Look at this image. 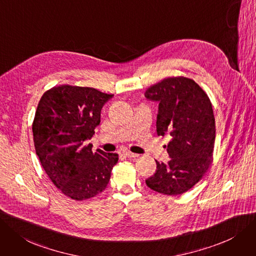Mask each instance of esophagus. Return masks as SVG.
Wrapping results in <instances>:
<instances>
[{
  "instance_id": "esophagus-1",
  "label": "esophagus",
  "mask_w": 256,
  "mask_h": 256,
  "mask_svg": "<svg viewBox=\"0 0 256 256\" xmlns=\"http://www.w3.org/2000/svg\"><path fill=\"white\" fill-rule=\"evenodd\" d=\"M124 154L127 156V158H138L140 154H136V153H134L131 151H124Z\"/></svg>"
}]
</instances>
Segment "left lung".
Masks as SVG:
<instances>
[{
    "mask_svg": "<svg viewBox=\"0 0 256 256\" xmlns=\"http://www.w3.org/2000/svg\"><path fill=\"white\" fill-rule=\"evenodd\" d=\"M145 96L158 102L156 131L170 134L167 165L156 162V170L146 180L153 191L166 196L187 192L209 169L216 142V118L211 100L198 83L185 76L164 78L150 86Z\"/></svg>",
    "mask_w": 256,
    "mask_h": 256,
    "instance_id": "obj_1",
    "label": "left lung"
}]
</instances>
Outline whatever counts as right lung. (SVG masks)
Returning <instances> with one entry per match:
<instances>
[{
    "label": "right lung",
    "mask_w": 256,
    "mask_h": 256,
    "mask_svg": "<svg viewBox=\"0 0 256 256\" xmlns=\"http://www.w3.org/2000/svg\"><path fill=\"white\" fill-rule=\"evenodd\" d=\"M112 96L91 87L60 85L45 91L38 104L32 122L36 156L54 185L71 200L103 192L118 160V153L94 152L86 145Z\"/></svg>",
    "instance_id": "right-lung-1"
}]
</instances>
